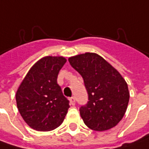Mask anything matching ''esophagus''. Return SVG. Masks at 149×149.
<instances>
[{
    "label": "esophagus",
    "mask_w": 149,
    "mask_h": 149,
    "mask_svg": "<svg viewBox=\"0 0 149 149\" xmlns=\"http://www.w3.org/2000/svg\"><path fill=\"white\" fill-rule=\"evenodd\" d=\"M69 102H70V103H71L72 105H74V104H75V98H74V97H71L69 98Z\"/></svg>",
    "instance_id": "esophagus-1"
}]
</instances>
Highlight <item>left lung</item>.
Masks as SVG:
<instances>
[{"instance_id": "obj_1", "label": "left lung", "mask_w": 149, "mask_h": 149, "mask_svg": "<svg viewBox=\"0 0 149 149\" xmlns=\"http://www.w3.org/2000/svg\"><path fill=\"white\" fill-rule=\"evenodd\" d=\"M82 76L88 100L80 108L84 123L94 131L114 127L122 120L129 102L128 86L121 74L101 56L86 52L69 58Z\"/></svg>"}]
</instances>
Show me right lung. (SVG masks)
<instances>
[{
  "label": "right lung",
  "instance_id": "right-lung-1",
  "mask_svg": "<svg viewBox=\"0 0 149 149\" xmlns=\"http://www.w3.org/2000/svg\"><path fill=\"white\" fill-rule=\"evenodd\" d=\"M63 57H45L29 70L16 93L18 111L34 130L52 131L63 123L69 108L57 82Z\"/></svg>",
  "mask_w": 149,
  "mask_h": 149
}]
</instances>
